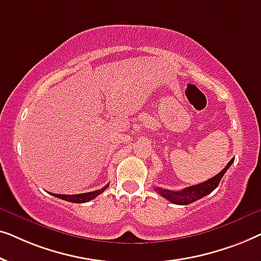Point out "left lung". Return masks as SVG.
I'll use <instances>...</instances> for the list:
<instances>
[{"instance_id":"8db88e82","label":"left lung","mask_w":261,"mask_h":261,"mask_svg":"<svg viewBox=\"0 0 261 261\" xmlns=\"http://www.w3.org/2000/svg\"><path fill=\"white\" fill-rule=\"evenodd\" d=\"M233 162H234V158L227 164V166L224 167L220 173H217L216 176H214L208 180L203 181V183L192 185V187L185 188L183 190H179V191H172V190H167V189H162V188H155L154 190L158 192L160 196H163L164 198H166L167 201L173 203V204H179V205L190 204V203L198 201V199L204 197V196L212 194V192L219 187L220 180L222 179L223 174L227 172V170L229 169Z\"/></svg>"}]
</instances>
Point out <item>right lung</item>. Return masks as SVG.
Instances as JSON below:
<instances>
[{
    "mask_svg": "<svg viewBox=\"0 0 261 261\" xmlns=\"http://www.w3.org/2000/svg\"><path fill=\"white\" fill-rule=\"evenodd\" d=\"M109 187V184H107L106 187H103L99 190H95L91 192H85V194H77V195H59V194H51L55 196V197H58L60 199H64V201L72 202V203H85L91 201L95 197H97L98 195H101L103 191L106 190L107 188Z\"/></svg>",
    "mask_w": 261,
    "mask_h": 261,
    "instance_id": "add662e5",
    "label": "right lung"
}]
</instances>
